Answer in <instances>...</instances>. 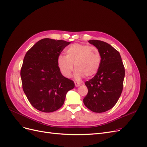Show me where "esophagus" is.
I'll return each instance as SVG.
<instances>
[{"instance_id":"esophagus-1","label":"esophagus","mask_w":147,"mask_h":147,"mask_svg":"<svg viewBox=\"0 0 147 147\" xmlns=\"http://www.w3.org/2000/svg\"><path fill=\"white\" fill-rule=\"evenodd\" d=\"M75 86H77V87H78V86H80L81 85V84L80 83H78V82H75Z\"/></svg>"}]
</instances>
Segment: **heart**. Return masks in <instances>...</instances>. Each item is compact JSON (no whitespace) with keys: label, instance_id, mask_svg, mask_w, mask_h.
<instances>
[{"label":"heart","instance_id":"heart-1","mask_svg":"<svg viewBox=\"0 0 147 147\" xmlns=\"http://www.w3.org/2000/svg\"><path fill=\"white\" fill-rule=\"evenodd\" d=\"M101 55L96 47L75 43L65 50V57L60 56L57 59V65L64 77H70L74 70V65L78 78L85 76L92 77L97 72L100 63Z\"/></svg>","mask_w":147,"mask_h":147}]
</instances>
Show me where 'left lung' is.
<instances>
[{"label": "left lung", "mask_w": 147, "mask_h": 147, "mask_svg": "<svg viewBox=\"0 0 147 147\" xmlns=\"http://www.w3.org/2000/svg\"><path fill=\"white\" fill-rule=\"evenodd\" d=\"M88 42L95 46L101 55L100 67L95 76L84 84L88 92L83 103L93 112H105L117 104L121 94L125 75L119 53L103 41L92 40Z\"/></svg>", "instance_id": "8db88e82"}]
</instances>
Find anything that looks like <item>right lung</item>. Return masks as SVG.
Wrapping results in <instances>:
<instances>
[{"label":"right lung","instance_id":"right-lung-1","mask_svg":"<svg viewBox=\"0 0 147 147\" xmlns=\"http://www.w3.org/2000/svg\"><path fill=\"white\" fill-rule=\"evenodd\" d=\"M70 42L43 38L29 50L21 69L23 90L30 104L42 112H53L64 103L66 93L75 87L61 74L57 59Z\"/></svg>","mask_w":147,"mask_h":147}]
</instances>
